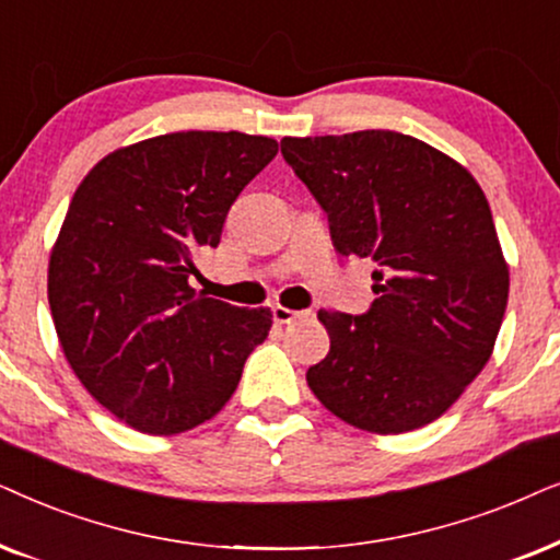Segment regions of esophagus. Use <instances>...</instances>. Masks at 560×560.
<instances>
[{"label": "esophagus", "instance_id": "34e87169", "mask_svg": "<svg viewBox=\"0 0 560 560\" xmlns=\"http://www.w3.org/2000/svg\"><path fill=\"white\" fill-rule=\"evenodd\" d=\"M271 312H273V319H276V323H279V325H289V323H296V319L307 317V312L281 307V304H276V307H273Z\"/></svg>", "mask_w": 560, "mask_h": 560}]
</instances>
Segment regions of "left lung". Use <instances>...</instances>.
<instances>
[{
	"instance_id": "1",
	"label": "left lung",
	"mask_w": 560,
	"mask_h": 560,
	"mask_svg": "<svg viewBox=\"0 0 560 560\" xmlns=\"http://www.w3.org/2000/svg\"><path fill=\"white\" fill-rule=\"evenodd\" d=\"M281 153L325 210L335 250L376 264L366 315L317 312L330 353L310 366V389L378 435L438 420L487 366L510 296L481 186L392 130L284 138Z\"/></svg>"
}]
</instances>
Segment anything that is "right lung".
<instances>
[{
  "mask_svg": "<svg viewBox=\"0 0 560 560\" xmlns=\"http://www.w3.org/2000/svg\"><path fill=\"white\" fill-rule=\"evenodd\" d=\"M276 153L264 136L168 132L104 155L73 194L50 315L73 374L132 430L176 435L218 415L271 330V310L197 294L189 273Z\"/></svg>",
  "mask_w": 560,
  "mask_h": 560,
  "instance_id": "right-lung-1",
  "label": "right lung"
}]
</instances>
